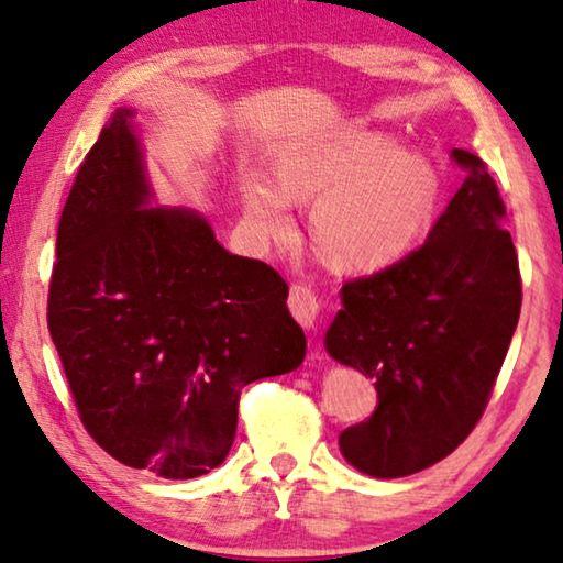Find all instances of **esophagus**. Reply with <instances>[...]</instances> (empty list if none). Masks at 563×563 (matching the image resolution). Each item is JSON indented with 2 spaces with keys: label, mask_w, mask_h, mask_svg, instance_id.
I'll list each match as a JSON object with an SVG mask.
<instances>
[{
  "label": "esophagus",
  "mask_w": 563,
  "mask_h": 563,
  "mask_svg": "<svg viewBox=\"0 0 563 563\" xmlns=\"http://www.w3.org/2000/svg\"><path fill=\"white\" fill-rule=\"evenodd\" d=\"M288 306L300 327L306 329L316 327V321H319V313H321V298L311 285H292Z\"/></svg>",
  "instance_id": "34e87169"
}]
</instances>
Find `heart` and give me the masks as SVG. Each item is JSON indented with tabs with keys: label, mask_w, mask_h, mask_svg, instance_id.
Instances as JSON below:
<instances>
[{
	"label": "heart",
	"mask_w": 563,
	"mask_h": 563,
	"mask_svg": "<svg viewBox=\"0 0 563 563\" xmlns=\"http://www.w3.org/2000/svg\"><path fill=\"white\" fill-rule=\"evenodd\" d=\"M273 176L275 184L252 173L242 184L255 232H285L290 201H316L313 242L342 271H375L406 255L441 191L429 157L375 130L292 142L275 153Z\"/></svg>",
	"instance_id": "1"
}]
</instances>
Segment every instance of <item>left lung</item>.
Instances as JSON below:
<instances>
[{
    "label": "left lung",
    "mask_w": 563,
    "mask_h": 563,
    "mask_svg": "<svg viewBox=\"0 0 563 563\" xmlns=\"http://www.w3.org/2000/svg\"><path fill=\"white\" fill-rule=\"evenodd\" d=\"M451 157L464 184L423 247L346 283L323 342L375 379V413L339 437L369 477H408L470 437L518 327L522 285L500 191L477 155Z\"/></svg>",
    "instance_id": "1"
}]
</instances>
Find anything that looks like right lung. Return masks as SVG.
I'll use <instances>...</instances> for the list:
<instances>
[{
  "instance_id": "1",
  "label": "right lung",
  "mask_w": 563,
  "mask_h": 563,
  "mask_svg": "<svg viewBox=\"0 0 563 563\" xmlns=\"http://www.w3.org/2000/svg\"><path fill=\"white\" fill-rule=\"evenodd\" d=\"M134 112L117 109L63 206L47 329L91 439L194 479L224 462L244 385L306 357L288 285L227 252L194 209L150 206Z\"/></svg>"
}]
</instances>
